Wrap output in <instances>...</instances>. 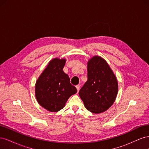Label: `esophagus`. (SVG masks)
<instances>
[{
	"label": "esophagus",
	"instance_id": "esophagus-1",
	"mask_svg": "<svg viewBox=\"0 0 149 149\" xmlns=\"http://www.w3.org/2000/svg\"><path fill=\"white\" fill-rule=\"evenodd\" d=\"M76 89H77V91H78V92H79V89H80V86H79V85L76 86Z\"/></svg>",
	"mask_w": 149,
	"mask_h": 149
}]
</instances>
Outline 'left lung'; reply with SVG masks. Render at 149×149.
Here are the masks:
<instances>
[{
    "label": "left lung",
    "instance_id": "1",
    "mask_svg": "<svg viewBox=\"0 0 149 149\" xmlns=\"http://www.w3.org/2000/svg\"><path fill=\"white\" fill-rule=\"evenodd\" d=\"M118 92V80L106 60L99 56L91 58L88 80L79 91L85 107L94 114L104 112L113 104Z\"/></svg>",
    "mask_w": 149,
    "mask_h": 149
}]
</instances>
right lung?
Returning a JSON list of instances; mask_svg holds the SVG:
<instances>
[{"label": "right lung", "instance_id": "add662e5", "mask_svg": "<svg viewBox=\"0 0 149 149\" xmlns=\"http://www.w3.org/2000/svg\"><path fill=\"white\" fill-rule=\"evenodd\" d=\"M65 59L56 58L49 62L35 84V96L39 104L50 112H58L69 97L77 92L68 75L63 71Z\"/></svg>", "mask_w": 149, "mask_h": 149}]
</instances>
